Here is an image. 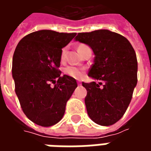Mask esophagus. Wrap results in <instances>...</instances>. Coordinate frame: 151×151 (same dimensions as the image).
I'll return each mask as SVG.
<instances>
[{"instance_id": "1", "label": "esophagus", "mask_w": 151, "mask_h": 151, "mask_svg": "<svg viewBox=\"0 0 151 151\" xmlns=\"http://www.w3.org/2000/svg\"><path fill=\"white\" fill-rule=\"evenodd\" d=\"M78 85L81 86V85H82V83H81V82H78Z\"/></svg>"}]
</instances>
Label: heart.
Instances as JSON below:
<instances>
[{"label": "heart", "mask_w": 151, "mask_h": 151, "mask_svg": "<svg viewBox=\"0 0 151 151\" xmlns=\"http://www.w3.org/2000/svg\"><path fill=\"white\" fill-rule=\"evenodd\" d=\"M87 47L84 45V44H81L80 46L78 47V51L81 50L83 47ZM65 54H66V48H63L62 51H61V54H60V59L64 60L65 58ZM64 72L65 73L66 75L71 77L73 78L76 79H80L82 78V77L84 76V69H80V68H77V67H74V66H67Z\"/></svg>", "instance_id": "obj_1"}]
</instances>
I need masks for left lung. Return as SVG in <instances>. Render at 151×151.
Segmentation results:
<instances>
[{"mask_svg":"<svg viewBox=\"0 0 151 151\" xmlns=\"http://www.w3.org/2000/svg\"><path fill=\"white\" fill-rule=\"evenodd\" d=\"M75 40L95 54L88 76L99 83L82 82L88 116L99 125H111L126 111L137 82L135 51L126 38L108 30L78 33Z\"/></svg>","mask_w":151,"mask_h":151,"instance_id":"1","label":"left lung"}]
</instances>
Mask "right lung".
Segmentation results:
<instances>
[{"instance_id": "add662e5", "label": "right lung", "mask_w": 151, "mask_h": 151, "mask_svg": "<svg viewBox=\"0 0 151 151\" xmlns=\"http://www.w3.org/2000/svg\"><path fill=\"white\" fill-rule=\"evenodd\" d=\"M76 35L41 30L26 35L16 47L12 65L15 92L25 115L38 125L58 123L78 86L75 79L61 77L58 69L62 48Z\"/></svg>"}]
</instances>
